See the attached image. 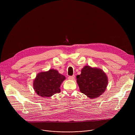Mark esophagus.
<instances>
[{"instance_id": "34e87169", "label": "esophagus", "mask_w": 135, "mask_h": 135, "mask_svg": "<svg viewBox=\"0 0 135 135\" xmlns=\"http://www.w3.org/2000/svg\"><path fill=\"white\" fill-rule=\"evenodd\" d=\"M75 78V76L74 75H73V76H69L68 77V79L69 80H74Z\"/></svg>"}]
</instances>
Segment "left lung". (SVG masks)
<instances>
[{
    "mask_svg": "<svg viewBox=\"0 0 135 135\" xmlns=\"http://www.w3.org/2000/svg\"><path fill=\"white\" fill-rule=\"evenodd\" d=\"M76 79L80 91L91 99L104 93L108 84L107 77L102 69L89 66L84 67Z\"/></svg>",
    "mask_w": 135,
    "mask_h": 135,
    "instance_id": "obj_1",
    "label": "left lung"
}]
</instances>
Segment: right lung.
<instances>
[{"mask_svg":"<svg viewBox=\"0 0 135 135\" xmlns=\"http://www.w3.org/2000/svg\"><path fill=\"white\" fill-rule=\"evenodd\" d=\"M65 79V76L53 69L48 71L41 72L33 81V89L41 97H49L60 92V86Z\"/></svg>","mask_w":135,"mask_h":135,"instance_id":"1","label":"right lung"}]
</instances>
